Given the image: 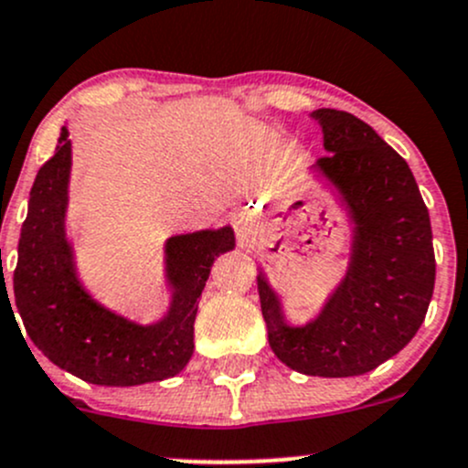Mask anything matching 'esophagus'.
<instances>
[{"instance_id": "1", "label": "esophagus", "mask_w": 468, "mask_h": 468, "mask_svg": "<svg viewBox=\"0 0 468 468\" xmlns=\"http://www.w3.org/2000/svg\"><path fill=\"white\" fill-rule=\"evenodd\" d=\"M233 226L238 230V238H249L251 235V226H253V217L251 212L242 210L233 217Z\"/></svg>"}]
</instances>
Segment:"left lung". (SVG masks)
Masks as SVG:
<instances>
[{"instance_id":"8db88e82","label":"left lung","mask_w":468,"mask_h":468,"mask_svg":"<svg viewBox=\"0 0 468 468\" xmlns=\"http://www.w3.org/2000/svg\"><path fill=\"white\" fill-rule=\"evenodd\" d=\"M313 120L328 151L314 169L356 224L351 262L305 325L285 322L262 271L258 294L278 360L305 376L348 378L394 357L421 328L435 290L431 215L408 163L369 124L335 108H319Z\"/></svg>"}]
</instances>
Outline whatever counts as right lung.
Returning a JSON list of instances; mask_svg holds the SVG:
<instances>
[{
    "instance_id": "right-lung-1",
    "label": "right lung",
    "mask_w": 468,
    "mask_h": 468,
    "mask_svg": "<svg viewBox=\"0 0 468 468\" xmlns=\"http://www.w3.org/2000/svg\"><path fill=\"white\" fill-rule=\"evenodd\" d=\"M69 169L72 143L63 126L54 155L33 181L17 244L13 292L27 335L56 367L92 385L131 387L172 378L195 351L199 296L215 258L235 247L233 229L169 238L165 273L172 303L160 322L133 324L97 303L79 281L65 235Z\"/></svg>"
}]
</instances>
